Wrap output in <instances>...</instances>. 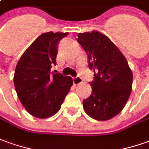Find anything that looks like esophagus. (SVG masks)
I'll return each mask as SVG.
<instances>
[{
    "label": "esophagus",
    "mask_w": 149,
    "mask_h": 149,
    "mask_svg": "<svg viewBox=\"0 0 149 149\" xmlns=\"http://www.w3.org/2000/svg\"><path fill=\"white\" fill-rule=\"evenodd\" d=\"M82 83H83V79H82V78H80V77L77 76L75 78H73V84L74 85L80 84Z\"/></svg>",
    "instance_id": "esophagus-1"
}]
</instances>
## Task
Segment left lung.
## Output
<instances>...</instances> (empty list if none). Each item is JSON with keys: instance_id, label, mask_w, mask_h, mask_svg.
<instances>
[{"instance_id": "8db88e82", "label": "left lung", "mask_w": 149, "mask_h": 149, "mask_svg": "<svg viewBox=\"0 0 149 149\" xmlns=\"http://www.w3.org/2000/svg\"><path fill=\"white\" fill-rule=\"evenodd\" d=\"M77 41L88 54V67L95 73L92 94L83 100L85 112L105 121L123 110L130 96L133 75L127 61L109 38L99 31L78 34Z\"/></svg>"}]
</instances>
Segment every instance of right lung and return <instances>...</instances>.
<instances>
[{
    "label": "right lung",
    "mask_w": 149,
    "mask_h": 149,
    "mask_svg": "<svg viewBox=\"0 0 149 149\" xmlns=\"http://www.w3.org/2000/svg\"><path fill=\"white\" fill-rule=\"evenodd\" d=\"M68 32L43 33L30 45L16 65L14 84L22 104L38 118H49L61 108L73 84L71 77L55 74L58 44Z\"/></svg>",
    "instance_id": "obj_1"
}]
</instances>
